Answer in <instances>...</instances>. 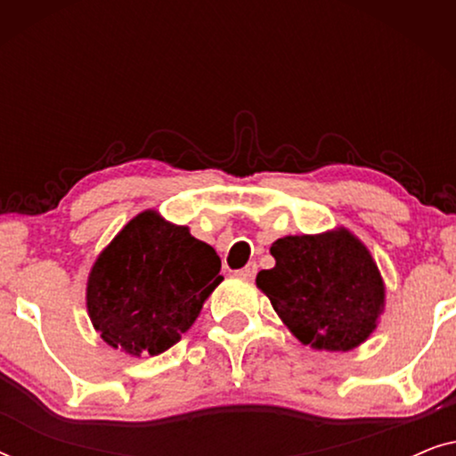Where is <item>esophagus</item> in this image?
<instances>
[{
    "mask_svg": "<svg viewBox=\"0 0 456 456\" xmlns=\"http://www.w3.org/2000/svg\"><path fill=\"white\" fill-rule=\"evenodd\" d=\"M255 273H257V264L255 261H248L242 270H239V276L242 278H255Z\"/></svg>",
    "mask_w": 456,
    "mask_h": 456,
    "instance_id": "1",
    "label": "esophagus"
}]
</instances>
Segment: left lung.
<instances>
[{
  "instance_id": "8db88e82",
  "label": "left lung",
  "mask_w": 456,
  "mask_h": 456,
  "mask_svg": "<svg viewBox=\"0 0 456 456\" xmlns=\"http://www.w3.org/2000/svg\"><path fill=\"white\" fill-rule=\"evenodd\" d=\"M257 286L292 334L317 351H351L370 338L384 309V282L367 247L346 228L284 236Z\"/></svg>"
}]
</instances>
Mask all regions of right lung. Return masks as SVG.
Segmentation results:
<instances>
[{
	"instance_id": "add662e5",
	"label": "right lung",
	"mask_w": 456,
	"mask_h": 456,
	"mask_svg": "<svg viewBox=\"0 0 456 456\" xmlns=\"http://www.w3.org/2000/svg\"><path fill=\"white\" fill-rule=\"evenodd\" d=\"M222 261L189 228L147 209L103 248L86 282V309L110 346L133 357L159 354L195 323Z\"/></svg>"
}]
</instances>
